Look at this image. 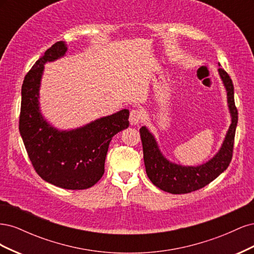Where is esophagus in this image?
<instances>
[{
    "mask_svg": "<svg viewBox=\"0 0 254 254\" xmlns=\"http://www.w3.org/2000/svg\"><path fill=\"white\" fill-rule=\"evenodd\" d=\"M143 115L142 112L137 109H133L130 111V115H129V122L131 125H137L139 123L142 121Z\"/></svg>",
    "mask_w": 254,
    "mask_h": 254,
    "instance_id": "obj_1",
    "label": "esophagus"
}]
</instances>
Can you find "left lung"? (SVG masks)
<instances>
[{
	"mask_svg": "<svg viewBox=\"0 0 254 254\" xmlns=\"http://www.w3.org/2000/svg\"><path fill=\"white\" fill-rule=\"evenodd\" d=\"M218 73L227 91L231 125L220 149L207 162L198 166H183L171 162L162 155L155 136L145 126L140 128L146 174L157 188L167 193L187 194L202 189L224 173L231 162L238 113L234 103L232 80L224 68L219 67Z\"/></svg>",
	"mask_w": 254,
	"mask_h": 254,
	"instance_id": "8db88e82",
	"label": "left lung"
}]
</instances>
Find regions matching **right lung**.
I'll list each match as a JSON object with an SVG mask.
<instances>
[{
  "instance_id": "right-lung-1",
  "label": "right lung",
  "mask_w": 254,
  "mask_h": 254,
  "mask_svg": "<svg viewBox=\"0 0 254 254\" xmlns=\"http://www.w3.org/2000/svg\"><path fill=\"white\" fill-rule=\"evenodd\" d=\"M67 48L58 41L36 61L23 80L19 130L35 171L53 186L86 190L102 178L112 136L129 126V110L97 119L82 127L58 130L40 112L39 90L44 64L64 57Z\"/></svg>"
}]
</instances>
